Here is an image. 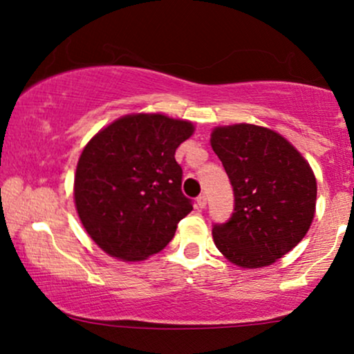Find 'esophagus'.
<instances>
[{"label": "esophagus", "mask_w": 354, "mask_h": 354, "mask_svg": "<svg viewBox=\"0 0 354 354\" xmlns=\"http://www.w3.org/2000/svg\"><path fill=\"white\" fill-rule=\"evenodd\" d=\"M206 201H208V198H206V194L203 193L196 198V206H198V208H201V209L206 208Z\"/></svg>", "instance_id": "esophagus-1"}]
</instances>
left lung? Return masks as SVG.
<instances>
[{
	"label": "left lung",
	"mask_w": 354,
	"mask_h": 354,
	"mask_svg": "<svg viewBox=\"0 0 354 354\" xmlns=\"http://www.w3.org/2000/svg\"><path fill=\"white\" fill-rule=\"evenodd\" d=\"M211 146L234 193L231 218L213 225L214 245L241 268L270 266L310 230L315 174L293 145L261 126L216 128Z\"/></svg>",
	"instance_id": "left-lung-1"
}]
</instances>
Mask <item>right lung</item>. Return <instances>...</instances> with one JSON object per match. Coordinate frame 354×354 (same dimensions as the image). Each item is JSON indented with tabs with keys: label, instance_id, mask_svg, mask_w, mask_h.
Returning a JSON list of instances; mask_svg holds the SVG:
<instances>
[{
	"label": "right lung",
	"instance_id": "add662e5",
	"mask_svg": "<svg viewBox=\"0 0 354 354\" xmlns=\"http://www.w3.org/2000/svg\"><path fill=\"white\" fill-rule=\"evenodd\" d=\"M193 129L189 121L141 113L120 118L86 145L76 168L75 203L101 250L140 261L171 241L193 209L174 160Z\"/></svg>",
	"mask_w": 354,
	"mask_h": 354
}]
</instances>
